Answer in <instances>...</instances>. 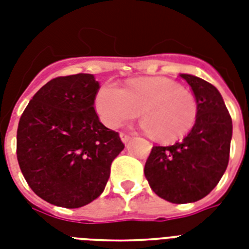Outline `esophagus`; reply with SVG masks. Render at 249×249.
Masks as SVG:
<instances>
[{
    "label": "esophagus",
    "instance_id": "esophagus-1",
    "mask_svg": "<svg viewBox=\"0 0 249 249\" xmlns=\"http://www.w3.org/2000/svg\"><path fill=\"white\" fill-rule=\"evenodd\" d=\"M120 138H121V141H123L125 144H126L129 142V140H130V136H128V134H124V133H120Z\"/></svg>",
    "mask_w": 249,
    "mask_h": 249
}]
</instances>
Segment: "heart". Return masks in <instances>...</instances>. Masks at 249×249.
<instances>
[{
	"label": "heart",
	"instance_id": "b5f03b06",
	"mask_svg": "<svg viewBox=\"0 0 249 249\" xmlns=\"http://www.w3.org/2000/svg\"><path fill=\"white\" fill-rule=\"evenodd\" d=\"M95 109L102 123L111 129L136 119L141 111L144 130L166 142L186 136L197 116L193 93L164 77L130 80L124 89L105 84L98 90Z\"/></svg>",
	"mask_w": 249,
	"mask_h": 249
}]
</instances>
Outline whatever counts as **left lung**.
<instances>
[{"label": "left lung", "instance_id": "8db88e82", "mask_svg": "<svg viewBox=\"0 0 249 249\" xmlns=\"http://www.w3.org/2000/svg\"><path fill=\"white\" fill-rule=\"evenodd\" d=\"M189 84L197 105L196 121L182 141L154 146L144 176L158 196L176 204L207 196L228 168L232 121L220 91L196 76L179 75Z\"/></svg>", "mask_w": 249, "mask_h": 249}]
</instances>
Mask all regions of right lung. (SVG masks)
<instances>
[{
	"label": "right lung",
	"instance_id": "add662e5",
	"mask_svg": "<svg viewBox=\"0 0 249 249\" xmlns=\"http://www.w3.org/2000/svg\"><path fill=\"white\" fill-rule=\"evenodd\" d=\"M98 90L90 73L53 79L19 120L18 163L33 193L50 204L80 208L97 199L124 150L119 133L106 128L94 109Z\"/></svg>",
	"mask_w": 249,
	"mask_h": 249
}]
</instances>
